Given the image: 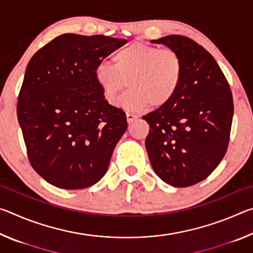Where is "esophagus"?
Listing matches in <instances>:
<instances>
[{"instance_id": "1", "label": "esophagus", "mask_w": 253, "mask_h": 253, "mask_svg": "<svg viewBox=\"0 0 253 253\" xmlns=\"http://www.w3.org/2000/svg\"><path fill=\"white\" fill-rule=\"evenodd\" d=\"M126 118H127V122H128V124H131L132 122H135L136 119H137V116L136 115H134V114H129V113H127L126 114Z\"/></svg>"}]
</instances>
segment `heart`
<instances>
[{"label":"heart","instance_id":"1","mask_svg":"<svg viewBox=\"0 0 253 253\" xmlns=\"http://www.w3.org/2000/svg\"><path fill=\"white\" fill-rule=\"evenodd\" d=\"M114 61L115 65L98 63L93 75L102 97L109 104H114L129 85L130 90L118 101V106L125 110L140 113L151 105L163 108L174 99L181 87L184 63L173 49L135 42L118 51Z\"/></svg>","mask_w":253,"mask_h":253}]
</instances>
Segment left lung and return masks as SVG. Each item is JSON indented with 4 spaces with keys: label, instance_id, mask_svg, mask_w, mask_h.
Instances as JSON below:
<instances>
[{
    "label": "left lung",
    "instance_id": "obj_1",
    "mask_svg": "<svg viewBox=\"0 0 253 253\" xmlns=\"http://www.w3.org/2000/svg\"><path fill=\"white\" fill-rule=\"evenodd\" d=\"M151 42L177 51L184 74L174 99L143 116L149 125V161L169 185H194L216 169L228 149L232 93L215 59L190 38L173 34Z\"/></svg>",
    "mask_w": 253,
    "mask_h": 253
}]
</instances>
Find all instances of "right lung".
<instances>
[{
	"mask_svg": "<svg viewBox=\"0 0 253 253\" xmlns=\"http://www.w3.org/2000/svg\"><path fill=\"white\" fill-rule=\"evenodd\" d=\"M126 42L65 33L29 61L18 119L32 168L52 185L85 188L108 169L127 119L123 109L104 99L93 71Z\"/></svg>",
	"mask_w": 253,
	"mask_h": 253,
	"instance_id": "1",
	"label": "right lung"
}]
</instances>
